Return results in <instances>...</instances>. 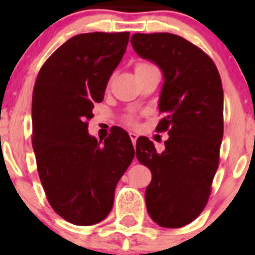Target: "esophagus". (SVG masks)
Segmentation results:
<instances>
[{"mask_svg": "<svg viewBox=\"0 0 255 255\" xmlns=\"http://www.w3.org/2000/svg\"><path fill=\"white\" fill-rule=\"evenodd\" d=\"M129 135H130V139H131L132 144L135 145V144H136V139H138V135L135 134V132H132V131H130Z\"/></svg>", "mask_w": 255, "mask_h": 255, "instance_id": "1", "label": "esophagus"}]
</instances>
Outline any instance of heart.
<instances>
[{
	"mask_svg": "<svg viewBox=\"0 0 255 255\" xmlns=\"http://www.w3.org/2000/svg\"><path fill=\"white\" fill-rule=\"evenodd\" d=\"M149 66H153V65L150 64H147V62H139L136 66H135V71L136 70H141V69H145V67H149ZM126 121H128V124H130V125H132V124L135 123V119L132 116H129L128 119H126Z\"/></svg>",
	"mask_w": 255,
	"mask_h": 255,
	"instance_id": "heart-1",
	"label": "heart"
}]
</instances>
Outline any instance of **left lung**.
Wrapping results in <instances>:
<instances>
[{
    "label": "left lung",
    "instance_id": "obj_1",
    "mask_svg": "<svg viewBox=\"0 0 255 255\" xmlns=\"http://www.w3.org/2000/svg\"><path fill=\"white\" fill-rule=\"evenodd\" d=\"M131 46L163 74L158 108L167 131L158 153L147 136L136 140V158L152 172L145 189L150 218L167 229L190 224L206 207L218 168L224 136V89L215 62L200 48L171 33H136Z\"/></svg>",
    "mask_w": 255,
    "mask_h": 255
}]
</instances>
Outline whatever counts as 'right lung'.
I'll return each instance as SVG.
<instances>
[{"label": "right lung", "mask_w": 255, "mask_h": 255, "mask_svg": "<svg viewBox=\"0 0 255 255\" xmlns=\"http://www.w3.org/2000/svg\"><path fill=\"white\" fill-rule=\"evenodd\" d=\"M129 31L84 33L58 47L40 67L33 91V149L47 199L78 226L105 220L115 189L134 158L129 134L114 126L105 143L88 132L94 103L129 43Z\"/></svg>", "instance_id": "add662e5"}]
</instances>
